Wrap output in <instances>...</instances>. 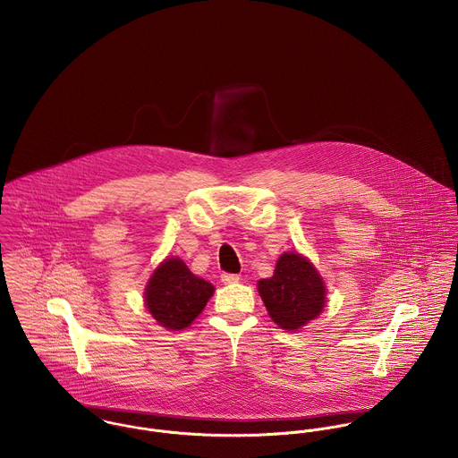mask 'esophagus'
Wrapping results in <instances>:
<instances>
[{
	"mask_svg": "<svg viewBox=\"0 0 458 458\" xmlns=\"http://www.w3.org/2000/svg\"><path fill=\"white\" fill-rule=\"evenodd\" d=\"M220 278H222L224 284H234V282L240 280V275H236V273H222Z\"/></svg>",
	"mask_w": 458,
	"mask_h": 458,
	"instance_id": "1",
	"label": "esophagus"
}]
</instances>
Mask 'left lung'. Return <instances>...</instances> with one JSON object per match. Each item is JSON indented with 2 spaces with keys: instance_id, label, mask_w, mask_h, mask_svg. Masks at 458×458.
I'll use <instances>...</instances> for the list:
<instances>
[{
  "instance_id": "obj_1",
  "label": "left lung",
  "mask_w": 458,
  "mask_h": 458,
  "mask_svg": "<svg viewBox=\"0 0 458 458\" xmlns=\"http://www.w3.org/2000/svg\"><path fill=\"white\" fill-rule=\"evenodd\" d=\"M269 318L284 329H298L316 319L325 307L327 289L316 267L300 254H284L275 273L258 284Z\"/></svg>"
}]
</instances>
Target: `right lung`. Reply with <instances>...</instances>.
I'll use <instances>...</instances> for the list:
<instances>
[{"label": "right lung", "mask_w": 458, "mask_h": 458, "mask_svg": "<svg viewBox=\"0 0 458 458\" xmlns=\"http://www.w3.org/2000/svg\"><path fill=\"white\" fill-rule=\"evenodd\" d=\"M215 287L196 276L185 262H162L148 282L144 298L149 314L167 329L189 327L206 307Z\"/></svg>", "instance_id": "add662e5"}]
</instances>
